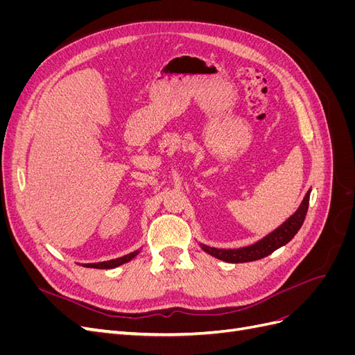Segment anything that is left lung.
<instances>
[{"label": "left lung", "instance_id": "obj_1", "mask_svg": "<svg viewBox=\"0 0 355 355\" xmlns=\"http://www.w3.org/2000/svg\"><path fill=\"white\" fill-rule=\"evenodd\" d=\"M309 194H311V189L306 192L304 201L300 202L299 209L292 214V216H290L282 227H278L275 231L268 234L265 239L259 240L257 243L247 247H241V249H228V250L214 249V247L200 244L201 249L206 253L218 257L220 261L231 262V263H243V262L262 259V257L271 254L277 249H280L282 245L287 244L295 237L296 232L300 230V227H302L306 211H308V206H309Z\"/></svg>", "mask_w": 355, "mask_h": 355}]
</instances>
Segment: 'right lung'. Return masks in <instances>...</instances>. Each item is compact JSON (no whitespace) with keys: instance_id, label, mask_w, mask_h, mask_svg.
<instances>
[{"instance_id":"obj_1","label":"right lung","mask_w":355,"mask_h":355,"mask_svg":"<svg viewBox=\"0 0 355 355\" xmlns=\"http://www.w3.org/2000/svg\"><path fill=\"white\" fill-rule=\"evenodd\" d=\"M137 253H139V250L128 253V254H125L123 257H116V259H112V261L98 262V263H84L83 266H85V268H98V270H111V268H116V266H120V265H123V263H125L128 261H132Z\"/></svg>"}]
</instances>
